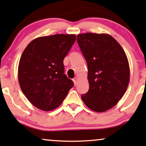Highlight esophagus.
<instances>
[{
	"label": "esophagus",
	"mask_w": 146,
	"mask_h": 146,
	"mask_svg": "<svg viewBox=\"0 0 146 146\" xmlns=\"http://www.w3.org/2000/svg\"><path fill=\"white\" fill-rule=\"evenodd\" d=\"M73 83H74V85H75V86H76V85H77V84H78V82H77V80H76V79H73Z\"/></svg>",
	"instance_id": "obj_1"
}]
</instances>
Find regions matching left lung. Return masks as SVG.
Masks as SVG:
<instances>
[{
  "label": "left lung",
  "mask_w": 146,
  "mask_h": 146,
  "mask_svg": "<svg viewBox=\"0 0 146 146\" xmlns=\"http://www.w3.org/2000/svg\"><path fill=\"white\" fill-rule=\"evenodd\" d=\"M77 40L88 68L89 90L81 97L90 110L104 112L118 103L129 86L127 56L108 34H79Z\"/></svg>",
  "instance_id": "1"
}]
</instances>
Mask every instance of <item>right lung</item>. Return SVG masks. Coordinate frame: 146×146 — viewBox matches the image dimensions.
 <instances>
[{
  "label": "right lung",
  "instance_id": "add662e5",
  "mask_svg": "<svg viewBox=\"0 0 146 146\" xmlns=\"http://www.w3.org/2000/svg\"><path fill=\"white\" fill-rule=\"evenodd\" d=\"M75 40V35L41 36L23 52L18 66L19 84L36 108L45 111L57 108L74 85L64 73L63 60Z\"/></svg>",
  "mask_w": 146,
  "mask_h": 146
}]
</instances>
